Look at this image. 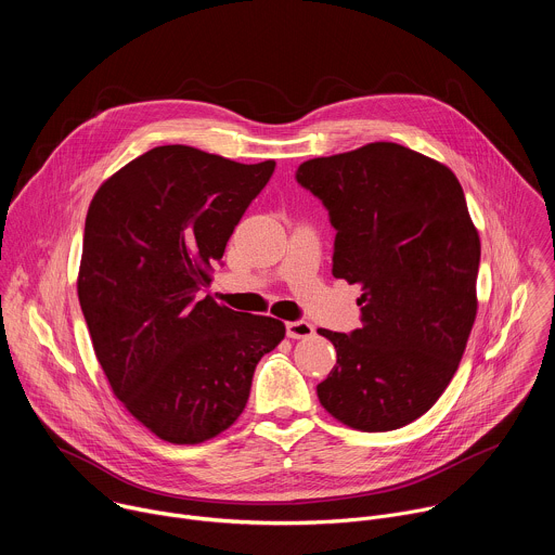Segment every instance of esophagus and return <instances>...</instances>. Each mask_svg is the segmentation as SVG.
I'll return each mask as SVG.
<instances>
[{"instance_id": "34e87169", "label": "esophagus", "mask_w": 555, "mask_h": 555, "mask_svg": "<svg viewBox=\"0 0 555 555\" xmlns=\"http://www.w3.org/2000/svg\"><path fill=\"white\" fill-rule=\"evenodd\" d=\"M285 334L292 340L311 338L313 336V327L309 323H305V321H292V323H285Z\"/></svg>"}]
</instances>
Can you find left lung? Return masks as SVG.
<instances>
[{
	"instance_id": "1",
	"label": "left lung",
	"mask_w": 555,
	"mask_h": 555,
	"mask_svg": "<svg viewBox=\"0 0 555 555\" xmlns=\"http://www.w3.org/2000/svg\"><path fill=\"white\" fill-rule=\"evenodd\" d=\"M296 182L330 210L334 276L362 287L360 330H319L338 353L319 400L356 430L402 428L441 398L477 319L481 242L463 189L395 142L313 157Z\"/></svg>"
}]
</instances>
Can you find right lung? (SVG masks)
Here are the masks:
<instances>
[{"label": "right lung", "mask_w": 555, "mask_h": 555, "mask_svg": "<svg viewBox=\"0 0 555 555\" xmlns=\"http://www.w3.org/2000/svg\"><path fill=\"white\" fill-rule=\"evenodd\" d=\"M274 167L155 146L90 204L78 300L92 345L116 398L169 443L193 446L230 428L259 360L285 338L270 315L199 296Z\"/></svg>", "instance_id": "add662e5"}]
</instances>
